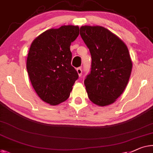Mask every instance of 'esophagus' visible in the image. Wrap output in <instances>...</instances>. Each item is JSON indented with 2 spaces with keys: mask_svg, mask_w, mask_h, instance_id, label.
I'll list each match as a JSON object with an SVG mask.
<instances>
[{
  "mask_svg": "<svg viewBox=\"0 0 153 153\" xmlns=\"http://www.w3.org/2000/svg\"><path fill=\"white\" fill-rule=\"evenodd\" d=\"M76 72H77V73H78L79 76H81V75H82V70H81V68H77V69H76Z\"/></svg>",
  "mask_w": 153,
  "mask_h": 153,
  "instance_id": "34e87169",
  "label": "esophagus"
}]
</instances>
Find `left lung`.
<instances>
[{"label": "left lung", "mask_w": 153, "mask_h": 153, "mask_svg": "<svg viewBox=\"0 0 153 153\" xmlns=\"http://www.w3.org/2000/svg\"><path fill=\"white\" fill-rule=\"evenodd\" d=\"M80 35L92 56L91 72L84 81L88 97L99 106L110 105L124 91L131 74L128 47L102 26H81Z\"/></svg>", "instance_id": "obj_1"}]
</instances>
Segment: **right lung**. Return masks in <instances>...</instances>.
<instances>
[{
    "mask_svg": "<svg viewBox=\"0 0 153 153\" xmlns=\"http://www.w3.org/2000/svg\"><path fill=\"white\" fill-rule=\"evenodd\" d=\"M79 34V26L63 25L46 30L31 44L26 65L29 77L37 95L50 105L67 100L79 78L71 65L70 48Z\"/></svg>",
    "mask_w": 153,
    "mask_h": 153,
    "instance_id": "right-lung-1",
    "label": "right lung"
}]
</instances>
